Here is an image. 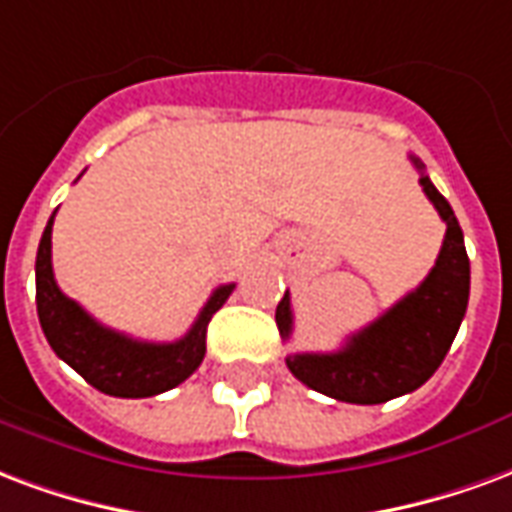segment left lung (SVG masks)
Returning a JSON list of instances; mask_svg holds the SVG:
<instances>
[{"label": "left lung", "mask_w": 512, "mask_h": 512, "mask_svg": "<svg viewBox=\"0 0 512 512\" xmlns=\"http://www.w3.org/2000/svg\"><path fill=\"white\" fill-rule=\"evenodd\" d=\"M420 171L425 196L447 223L442 251L434 270L414 292L384 311L376 322L346 338L338 352L289 354L286 365L302 384L346 404H384L425 384L445 360L469 302V256L464 231L453 207L423 174V163L412 155ZM283 338L292 335L294 313L289 292L275 311Z\"/></svg>", "instance_id": "1"}]
</instances>
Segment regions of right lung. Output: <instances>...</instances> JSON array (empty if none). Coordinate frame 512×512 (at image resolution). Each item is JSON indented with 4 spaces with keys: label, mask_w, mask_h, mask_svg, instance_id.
<instances>
[{
    "label": "right lung",
    "mask_w": 512,
    "mask_h": 512,
    "mask_svg": "<svg viewBox=\"0 0 512 512\" xmlns=\"http://www.w3.org/2000/svg\"><path fill=\"white\" fill-rule=\"evenodd\" d=\"M57 215V212H54ZM54 215L40 237L35 261L37 316L46 333V341L73 371L84 376L95 390L114 398H149L166 393L185 382L204 360L207 352V324L212 313L234 292V283L218 286L196 322L179 341L149 343L136 341L111 327L95 322L76 300L54 281L51 267V226Z\"/></svg>",
    "instance_id": "right-lung-1"
}]
</instances>
